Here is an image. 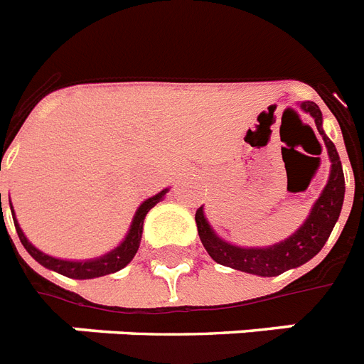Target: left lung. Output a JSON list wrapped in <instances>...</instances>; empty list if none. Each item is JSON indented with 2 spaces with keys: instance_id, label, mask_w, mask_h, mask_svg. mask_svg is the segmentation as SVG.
<instances>
[{
  "instance_id": "obj_1",
  "label": "left lung",
  "mask_w": 364,
  "mask_h": 364,
  "mask_svg": "<svg viewBox=\"0 0 364 364\" xmlns=\"http://www.w3.org/2000/svg\"><path fill=\"white\" fill-rule=\"evenodd\" d=\"M299 108L314 119L318 132L326 141L327 155L331 161L327 185L310 209L305 223L284 241L269 245V247H239V245L218 237L217 232L211 228V224L205 218L203 208L198 209V235H200V241L209 256L217 264L237 269L243 273L258 274V277H277V274L299 267L314 258L316 254L323 249V245L335 228L336 220L341 217L346 192L341 156H338L335 144L329 140V136L323 131V117H321L320 106L312 100H305V102H299Z\"/></svg>"
}]
</instances>
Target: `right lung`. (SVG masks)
<instances>
[{
  "mask_svg": "<svg viewBox=\"0 0 364 364\" xmlns=\"http://www.w3.org/2000/svg\"><path fill=\"white\" fill-rule=\"evenodd\" d=\"M170 188H162L159 194L147 198L146 202L140 203V208L136 209L134 218H132L131 228L127 232L125 239L121 241L115 249H112L110 252L102 254L99 258L91 259H61L55 258V256H50V254H44L43 250H38L28 237L26 233L20 228L18 220H16V215H14L13 203H11V213H13L14 228L18 233L20 243L23 245V249L28 250L29 256L43 265V267L50 269V271H55V273L63 274V277H69V279H97V277H105V274L115 273L119 269L125 267L127 264H131V259L134 258V254L138 252V247H140L141 239V230H144V218L149 213V209H153L156 203L161 202L162 198L166 196V192ZM0 208H1V194H0Z\"/></svg>",
  "mask_w": 364,
  "mask_h": 364,
  "instance_id": "add662e5",
  "label": "right lung"
}]
</instances>
